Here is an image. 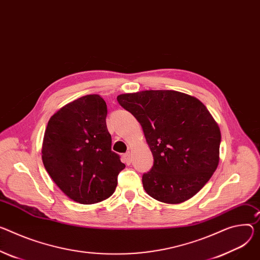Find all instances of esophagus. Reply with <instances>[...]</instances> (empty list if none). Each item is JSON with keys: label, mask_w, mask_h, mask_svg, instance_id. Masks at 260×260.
<instances>
[{"label": "esophagus", "mask_w": 260, "mask_h": 260, "mask_svg": "<svg viewBox=\"0 0 260 260\" xmlns=\"http://www.w3.org/2000/svg\"><path fill=\"white\" fill-rule=\"evenodd\" d=\"M123 159H124V161L126 162V165H131V162H132V156H131V152H129V151H127L126 153L123 154Z\"/></svg>", "instance_id": "1"}]
</instances>
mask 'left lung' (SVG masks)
<instances>
[{"mask_svg": "<svg viewBox=\"0 0 260 260\" xmlns=\"http://www.w3.org/2000/svg\"><path fill=\"white\" fill-rule=\"evenodd\" d=\"M117 101L140 122L153 155L142 176L146 193L171 204L196 195L219 164L221 133L206 107L173 90L120 94Z\"/></svg>", "mask_w": 260, "mask_h": 260, "instance_id": "obj_1", "label": "left lung"}]
</instances>
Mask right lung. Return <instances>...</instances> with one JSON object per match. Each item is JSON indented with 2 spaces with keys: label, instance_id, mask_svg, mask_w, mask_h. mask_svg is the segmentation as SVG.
I'll return each instance as SVG.
<instances>
[{
  "label": "right lung",
  "instance_id": "right-lung-1",
  "mask_svg": "<svg viewBox=\"0 0 260 260\" xmlns=\"http://www.w3.org/2000/svg\"><path fill=\"white\" fill-rule=\"evenodd\" d=\"M106 102L82 96L55 113L46 126L42 161L54 182L70 199L92 204L109 198L125 165L112 151Z\"/></svg>",
  "mask_w": 260,
  "mask_h": 260
}]
</instances>
